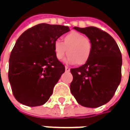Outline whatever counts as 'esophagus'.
<instances>
[{"instance_id":"34e87169","label":"esophagus","mask_w":130,"mask_h":130,"mask_svg":"<svg viewBox=\"0 0 130 130\" xmlns=\"http://www.w3.org/2000/svg\"><path fill=\"white\" fill-rule=\"evenodd\" d=\"M65 70H66L67 72H70V68L68 67H65Z\"/></svg>"}]
</instances>
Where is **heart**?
Wrapping results in <instances>:
<instances>
[{
    "label": "heart",
    "mask_w": 130,
    "mask_h": 130,
    "mask_svg": "<svg viewBox=\"0 0 130 130\" xmlns=\"http://www.w3.org/2000/svg\"><path fill=\"white\" fill-rule=\"evenodd\" d=\"M92 52V42L85 35L73 31L62 38V42L55 41L54 42V52L57 60H61L68 55L67 62L75 63L81 66L85 64L90 59Z\"/></svg>",
    "instance_id": "obj_1"
}]
</instances>
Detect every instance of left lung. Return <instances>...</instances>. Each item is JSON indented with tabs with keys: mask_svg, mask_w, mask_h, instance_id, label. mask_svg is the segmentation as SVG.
<instances>
[{
	"mask_svg": "<svg viewBox=\"0 0 130 130\" xmlns=\"http://www.w3.org/2000/svg\"><path fill=\"white\" fill-rule=\"evenodd\" d=\"M73 28L90 40L92 52L85 64L70 70V90L80 105L97 108L110 101L121 83V53L115 40L105 31L95 27Z\"/></svg>",
	"mask_w": 130,
	"mask_h": 130,
	"instance_id": "left-lung-1",
	"label": "left lung"
}]
</instances>
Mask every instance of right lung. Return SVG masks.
<instances>
[{
  "mask_svg": "<svg viewBox=\"0 0 130 130\" xmlns=\"http://www.w3.org/2000/svg\"><path fill=\"white\" fill-rule=\"evenodd\" d=\"M70 31L67 26L39 24L19 37L9 60L8 78L18 102L27 106L45 104L65 72L54 52V42Z\"/></svg>",
  "mask_w": 130,
  "mask_h": 130,
  "instance_id": "1",
  "label": "right lung"
}]
</instances>
